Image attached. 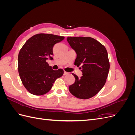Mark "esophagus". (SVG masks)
<instances>
[{
  "mask_svg": "<svg viewBox=\"0 0 135 135\" xmlns=\"http://www.w3.org/2000/svg\"><path fill=\"white\" fill-rule=\"evenodd\" d=\"M68 74H69V73H68V72H66V71H64V75H68Z\"/></svg>",
  "mask_w": 135,
  "mask_h": 135,
  "instance_id": "obj_1",
  "label": "esophagus"
}]
</instances>
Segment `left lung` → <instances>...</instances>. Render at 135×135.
Listing matches in <instances>:
<instances>
[{
  "label": "left lung",
  "mask_w": 135,
  "mask_h": 135,
  "mask_svg": "<svg viewBox=\"0 0 135 135\" xmlns=\"http://www.w3.org/2000/svg\"><path fill=\"white\" fill-rule=\"evenodd\" d=\"M67 40L76 53L74 65H81L83 73L80 78L73 74L75 82L69 86V91L78 99H90L99 92L107 81L110 69L107 49L91 37L68 36Z\"/></svg>",
  "instance_id": "1"
}]
</instances>
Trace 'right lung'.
I'll list each match as a JSON object with an SVG mask.
<instances>
[{"instance_id":"add662e5","label":"right lung","mask_w":135,"mask_h":135,"mask_svg":"<svg viewBox=\"0 0 135 135\" xmlns=\"http://www.w3.org/2000/svg\"><path fill=\"white\" fill-rule=\"evenodd\" d=\"M64 36L40 33L28 39L20 51L18 70L24 87L34 95H43L50 91L56 79L62 76V69L54 70L47 60L52 59L53 48Z\"/></svg>"}]
</instances>
